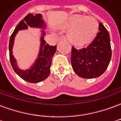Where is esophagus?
Returning <instances> with one entry per match:
<instances>
[{"instance_id": "esophagus-1", "label": "esophagus", "mask_w": 121, "mask_h": 121, "mask_svg": "<svg viewBox=\"0 0 121 121\" xmlns=\"http://www.w3.org/2000/svg\"><path fill=\"white\" fill-rule=\"evenodd\" d=\"M58 40H59V41H63V40H66V38L64 35H61V36L59 37Z\"/></svg>"}]
</instances>
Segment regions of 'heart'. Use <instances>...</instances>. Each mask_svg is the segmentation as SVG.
<instances>
[{
  "instance_id": "obj_1",
  "label": "heart",
  "mask_w": 121,
  "mask_h": 121,
  "mask_svg": "<svg viewBox=\"0 0 121 121\" xmlns=\"http://www.w3.org/2000/svg\"><path fill=\"white\" fill-rule=\"evenodd\" d=\"M64 27L71 28L67 35L69 40L74 45L82 46L95 39L99 31V23L93 17L74 15Z\"/></svg>"
}]
</instances>
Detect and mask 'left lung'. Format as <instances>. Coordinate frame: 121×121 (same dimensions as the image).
<instances>
[{"label":"left lung","instance_id":"obj_1","mask_svg":"<svg viewBox=\"0 0 121 121\" xmlns=\"http://www.w3.org/2000/svg\"><path fill=\"white\" fill-rule=\"evenodd\" d=\"M95 39L86 48L71 50V64L74 71L81 78H93L104 73L112 58L110 37L101 22Z\"/></svg>","mask_w":121,"mask_h":121}]
</instances>
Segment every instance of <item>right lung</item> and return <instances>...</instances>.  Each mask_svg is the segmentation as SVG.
<instances>
[{
	"instance_id": "right-lung-1",
	"label": "right lung",
	"mask_w": 121,
	"mask_h": 121,
	"mask_svg": "<svg viewBox=\"0 0 121 121\" xmlns=\"http://www.w3.org/2000/svg\"><path fill=\"white\" fill-rule=\"evenodd\" d=\"M44 21L41 19V15L36 14L34 15L31 13L28 14L21 20L18 24L14 31L11 35L9 43V60L14 71L17 75L25 81L30 83H37L44 80L49 76L50 73V65L52 58L56 51V45L50 46L45 42L44 35L45 32L43 30L42 37L41 38V47L38 55V58L35 61L34 65L26 71H22L18 68L15 59L12 55V48L15 35L19 30L27 29L28 26L36 28H45Z\"/></svg>"
}]
</instances>
